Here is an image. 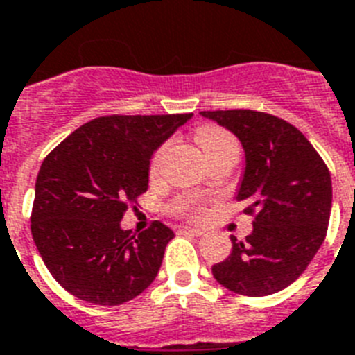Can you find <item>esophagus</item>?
<instances>
[{"instance_id": "1", "label": "esophagus", "mask_w": 355, "mask_h": 355, "mask_svg": "<svg viewBox=\"0 0 355 355\" xmlns=\"http://www.w3.org/2000/svg\"><path fill=\"white\" fill-rule=\"evenodd\" d=\"M178 232L186 233V235H193V237H200L202 235V230H197V227H189V226H182L178 227Z\"/></svg>"}]
</instances>
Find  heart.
Returning <instances> with one entry per match:
<instances>
[{
	"mask_svg": "<svg viewBox=\"0 0 355 355\" xmlns=\"http://www.w3.org/2000/svg\"><path fill=\"white\" fill-rule=\"evenodd\" d=\"M195 138H197L198 146L202 148V151L206 153V157H213L220 151H226V149H237V140L233 138V135L230 131L223 128H215V125H206V128H200L195 132ZM166 151H168V144H162L160 148L155 151L151 158V164H149V169L151 173H157L160 169V164H162L164 157H166ZM171 211H175L177 215H182V217H195L198 211H200V204L195 200V198L184 197L178 198L177 202L171 206Z\"/></svg>",
	"mask_w": 355,
	"mask_h": 355,
	"instance_id": "heart-1",
	"label": "heart"
}]
</instances>
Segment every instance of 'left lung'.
<instances>
[{
	"instance_id": "left-lung-1",
	"label": "left lung",
	"mask_w": 355,
	"mask_h": 355,
	"mask_svg": "<svg viewBox=\"0 0 355 355\" xmlns=\"http://www.w3.org/2000/svg\"><path fill=\"white\" fill-rule=\"evenodd\" d=\"M235 132L246 151L237 200L253 217L246 241L232 237V253L211 268L224 288L262 297L290 286L327 237L332 180L327 164L292 123L252 109L202 111Z\"/></svg>"
}]
</instances>
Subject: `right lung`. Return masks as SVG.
<instances>
[{
  "instance_id": "add662e5",
  "label": "right lung",
  "mask_w": 355,
  "mask_h": 355,
  "mask_svg": "<svg viewBox=\"0 0 355 355\" xmlns=\"http://www.w3.org/2000/svg\"><path fill=\"white\" fill-rule=\"evenodd\" d=\"M189 114H109L83 123L43 160L31 232L60 286L116 306L155 281L173 230L153 220L132 233L120 220L148 191L153 151Z\"/></svg>"
}]
</instances>
